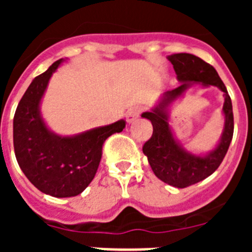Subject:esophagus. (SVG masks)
<instances>
[{
	"mask_svg": "<svg viewBox=\"0 0 252 252\" xmlns=\"http://www.w3.org/2000/svg\"><path fill=\"white\" fill-rule=\"evenodd\" d=\"M141 111H142V108H141V107H139V106L130 108V110L127 111V113H126V120H127V122L135 121V120H136L137 117L140 116Z\"/></svg>",
	"mask_w": 252,
	"mask_h": 252,
	"instance_id": "esophagus-1",
	"label": "esophagus"
}]
</instances>
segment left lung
<instances>
[{
	"label": "left lung",
	"instance_id": "left-lung-1",
	"mask_svg": "<svg viewBox=\"0 0 252 252\" xmlns=\"http://www.w3.org/2000/svg\"><path fill=\"white\" fill-rule=\"evenodd\" d=\"M168 59L173 64L180 86L166 91L161 102L151 112H144L141 115L150 120L153 125V135L144 144L142 151L148 157L154 174L160 180L177 188H187L206 179L221 165L233 136L232 102L226 86L211 64L188 53L169 55ZM197 81H201L202 85L206 86H218L225 95L222 109L225 115L224 133L215 150L206 157H199L184 151L174 139L167 124L168 104L183 94L192 83Z\"/></svg>",
	"mask_w": 252,
	"mask_h": 252
}]
</instances>
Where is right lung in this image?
<instances>
[{
	"instance_id": "obj_1",
	"label": "right lung",
	"mask_w": 252,
	"mask_h": 252,
	"mask_svg": "<svg viewBox=\"0 0 252 252\" xmlns=\"http://www.w3.org/2000/svg\"><path fill=\"white\" fill-rule=\"evenodd\" d=\"M63 59L31 82L13 117V149L20 168L40 192L57 198L81 194L94 178L107 137L121 132L124 120L75 136H59L46 127L40 101Z\"/></svg>"
}]
</instances>
